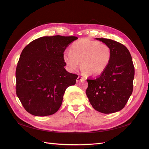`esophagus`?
I'll return each instance as SVG.
<instances>
[{"label": "esophagus", "instance_id": "1", "mask_svg": "<svg viewBox=\"0 0 149 149\" xmlns=\"http://www.w3.org/2000/svg\"><path fill=\"white\" fill-rule=\"evenodd\" d=\"M85 79L83 77H81V76H78V77L77 78V79H76V82H79L81 81H84Z\"/></svg>", "mask_w": 149, "mask_h": 149}]
</instances>
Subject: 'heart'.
I'll use <instances>...</instances> for the list:
<instances>
[{
	"instance_id": "b5f03b06",
	"label": "heart",
	"mask_w": 149,
	"mask_h": 149,
	"mask_svg": "<svg viewBox=\"0 0 149 149\" xmlns=\"http://www.w3.org/2000/svg\"><path fill=\"white\" fill-rule=\"evenodd\" d=\"M111 56V49L107 45L83 38L71 44L70 52L64 53L63 60L72 71L79 69L81 63L84 73L96 77L102 74L107 69Z\"/></svg>"
}]
</instances>
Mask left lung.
<instances>
[{
    "label": "left lung",
    "mask_w": 149,
    "mask_h": 149,
    "mask_svg": "<svg viewBox=\"0 0 149 149\" xmlns=\"http://www.w3.org/2000/svg\"><path fill=\"white\" fill-rule=\"evenodd\" d=\"M96 39L110 47L111 59L100 77L87 79L86 93L94 109L104 114L114 113L123 109L132 93L134 66L124 45L110 39Z\"/></svg>",
    "instance_id": "left-lung-1"
}]
</instances>
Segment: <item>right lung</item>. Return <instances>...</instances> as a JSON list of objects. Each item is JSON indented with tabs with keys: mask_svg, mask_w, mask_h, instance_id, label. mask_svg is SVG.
Returning a JSON list of instances; mask_svg holds the SVG:
<instances>
[{
	"mask_svg": "<svg viewBox=\"0 0 149 149\" xmlns=\"http://www.w3.org/2000/svg\"><path fill=\"white\" fill-rule=\"evenodd\" d=\"M76 37H42L22 50L16 68V93L30 114L47 116L60 109L66 89L78 75L68 72L63 53Z\"/></svg>",
	"mask_w": 149,
	"mask_h": 149,
	"instance_id": "add662e5",
	"label": "right lung"
}]
</instances>
